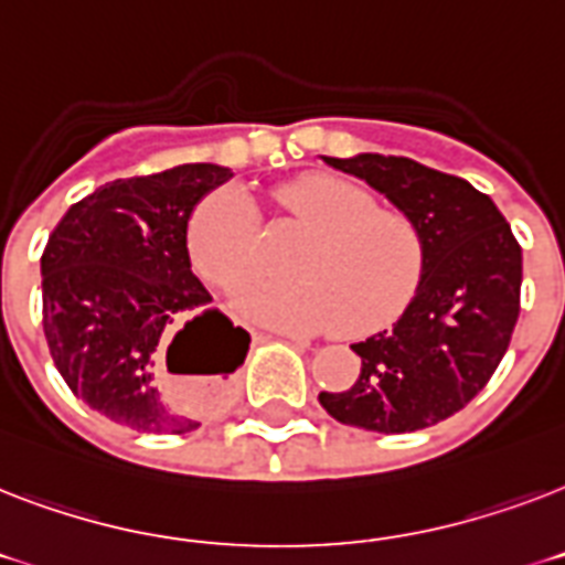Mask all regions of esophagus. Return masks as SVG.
I'll return each mask as SVG.
<instances>
[{
  "label": "esophagus",
  "instance_id": "34e87169",
  "mask_svg": "<svg viewBox=\"0 0 565 565\" xmlns=\"http://www.w3.org/2000/svg\"><path fill=\"white\" fill-rule=\"evenodd\" d=\"M281 337H287V340H299V343H310L308 334H281Z\"/></svg>",
  "mask_w": 565,
  "mask_h": 565
}]
</instances>
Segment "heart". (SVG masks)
<instances>
[{
  "mask_svg": "<svg viewBox=\"0 0 565 565\" xmlns=\"http://www.w3.org/2000/svg\"><path fill=\"white\" fill-rule=\"evenodd\" d=\"M275 234L305 239L290 264L292 284L264 287L243 310L275 328L358 337L390 326L419 290L425 237L411 213L337 175H301L273 193ZM190 264L222 292L264 275V243L252 204L237 193L199 202L188 225Z\"/></svg>",
  "mask_w": 565,
  "mask_h": 565,
  "instance_id": "obj_1",
  "label": "heart"
}]
</instances>
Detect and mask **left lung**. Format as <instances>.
Wrapping results in <instances>:
<instances>
[{
    "label": "left lung",
    "instance_id": "left-lung-1",
    "mask_svg": "<svg viewBox=\"0 0 565 565\" xmlns=\"http://www.w3.org/2000/svg\"><path fill=\"white\" fill-rule=\"evenodd\" d=\"M411 213L425 237V273L402 319L354 343L361 375L319 393L337 422L407 434L455 416L481 393L519 319L522 248L492 199L469 181L395 154L322 158Z\"/></svg>",
    "mask_w": 565,
    "mask_h": 565
}]
</instances>
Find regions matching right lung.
Segmentation results:
<instances>
[{"label":"right lung","mask_w":565,"mask_h":565,"mask_svg":"<svg viewBox=\"0 0 565 565\" xmlns=\"http://www.w3.org/2000/svg\"><path fill=\"white\" fill-rule=\"evenodd\" d=\"M231 179L216 163H181L117 179L64 213L40 257L43 331L66 386L102 416L143 434H188L195 422L163 398L158 343H184V375L228 381L248 331L211 308L190 269L188 222ZM170 354V352H167Z\"/></svg>","instance_id":"add662e5"}]
</instances>
